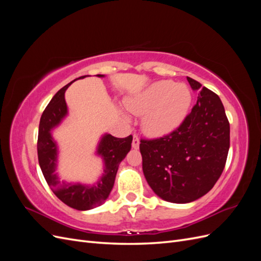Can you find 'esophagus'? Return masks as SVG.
<instances>
[{
    "mask_svg": "<svg viewBox=\"0 0 261 261\" xmlns=\"http://www.w3.org/2000/svg\"><path fill=\"white\" fill-rule=\"evenodd\" d=\"M139 144H140V140H139L138 136L134 135V136H133V144H132L133 148H134V149H138V148H139Z\"/></svg>",
    "mask_w": 261,
    "mask_h": 261,
    "instance_id": "obj_1",
    "label": "esophagus"
}]
</instances>
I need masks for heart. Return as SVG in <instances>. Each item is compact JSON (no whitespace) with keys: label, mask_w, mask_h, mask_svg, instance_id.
I'll return each mask as SVG.
<instances>
[{"label":"heart","mask_w":261,"mask_h":261,"mask_svg":"<svg viewBox=\"0 0 261 261\" xmlns=\"http://www.w3.org/2000/svg\"><path fill=\"white\" fill-rule=\"evenodd\" d=\"M193 93L184 84L160 81L126 99L129 111L143 116L141 126L148 136L162 137L176 130L191 111Z\"/></svg>","instance_id":"1"}]
</instances>
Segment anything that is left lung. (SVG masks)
Here are the masks:
<instances>
[{
	"mask_svg": "<svg viewBox=\"0 0 261 261\" xmlns=\"http://www.w3.org/2000/svg\"><path fill=\"white\" fill-rule=\"evenodd\" d=\"M198 98L184 123L139 149L149 186L161 199L187 203L206 195L222 174L230 148V124L218 94L187 77Z\"/></svg>",
	"mask_w": 261,
	"mask_h": 261,
	"instance_id": "1",
	"label": "left lung"
}]
</instances>
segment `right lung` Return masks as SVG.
Listing matches in <instances>:
<instances>
[{
	"label": "right lung",
	"mask_w": 261,
	"mask_h": 261,
	"mask_svg": "<svg viewBox=\"0 0 261 261\" xmlns=\"http://www.w3.org/2000/svg\"><path fill=\"white\" fill-rule=\"evenodd\" d=\"M105 77V75H97ZM87 76L76 78L54 94L49 105L43 111L38 133V160L46 183L58 198L76 210H89L101 206L106 202L111 193L118 165L125 159L132 148L133 136L116 138L110 134L101 136L96 155L103 162V173L93 184L81 181H66L60 178L57 172L59 165V145L53 138V130L61 125L68 115V109L65 101V91L77 80H83Z\"/></svg>",
	"instance_id": "add662e5"
}]
</instances>
